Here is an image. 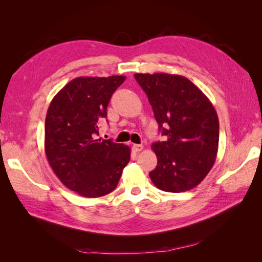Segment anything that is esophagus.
<instances>
[{"instance_id": "obj_1", "label": "esophagus", "mask_w": 262, "mask_h": 262, "mask_svg": "<svg viewBox=\"0 0 262 262\" xmlns=\"http://www.w3.org/2000/svg\"><path fill=\"white\" fill-rule=\"evenodd\" d=\"M143 148H144V146L142 145V144H134V145H133V149H134L135 152H141Z\"/></svg>"}]
</instances>
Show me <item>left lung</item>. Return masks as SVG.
Instances as JSON below:
<instances>
[{
    "label": "left lung",
    "mask_w": 262,
    "mask_h": 262,
    "mask_svg": "<svg viewBox=\"0 0 262 262\" xmlns=\"http://www.w3.org/2000/svg\"><path fill=\"white\" fill-rule=\"evenodd\" d=\"M152 105L164 142L152 144L157 168L149 172L155 187L183 192L198 186L215 163L220 122L214 105L187 77L134 74Z\"/></svg>",
    "instance_id": "obj_1"
}]
</instances>
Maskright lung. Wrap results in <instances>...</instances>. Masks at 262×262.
I'll return each instance as SVG.
<instances>
[{
  "instance_id": "obj_1",
  "label": "right lung",
  "mask_w": 262,
  "mask_h": 262,
  "mask_svg": "<svg viewBox=\"0 0 262 262\" xmlns=\"http://www.w3.org/2000/svg\"><path fill=\"white\" fill-rule=\"evenodd\" d=\"M124 75L80 76L70 81L52 100L45 121V153L65 187L88 198L115 190L130 148L97 138L99 121Z\"/></svg>"
}]
</instances>
